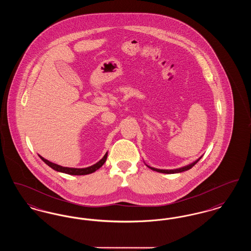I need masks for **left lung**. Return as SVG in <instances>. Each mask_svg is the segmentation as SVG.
I'll use <instances>...</instances> for the list:
<instances>
[{"instance_id":"1","label":"left lung","mask_w":251,"mask_h":251,"mask_svg":"<svg viewBox=\"0 0 251 251\" xmlns=\"http://www.w3.org/2000/svg\"><path fill=\"white\" fill-rule=\"evenodd\" d=\"M202 156H201L199 159H197L196 161H194L191 164L187 165V166H184V167H179V168H175V169H160V168H155V167H150L148 165H146L147 167H150L151 169L157 171V172H160V173H166V174H175V173H180V172H183V171H186V170H189L190 168L194 167L201 159Z\"/></svg>"}]
</instances>
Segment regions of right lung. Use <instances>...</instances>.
Segmentation results:
<instances>
[{
	"label": "right lung",
	"instance_id": "obj_1",
	"mask_svg": "<svg viewBox=\"0 0 251 251\" xmlns=\"http://www.w3.org/2000/svg\"><path fill=\"white\" fill-rule=\"evenodd\" d=\"M108 152H106L104 156L94 165L90 166V167H83V168H75V167H66L59 166L57 164H54L52 162H50L47 159L43 158L42 156H38L40 157V159L46 164L49 167H51L53 170L61 172V173H66V174H70V175H87V174H91L93 172H95L96 170H98L100 167H102L103 164L105 163L106 159H107Z\"/></svg>",
	"mask_w": 251,
	"mask_h": 251
}]
</instances>
